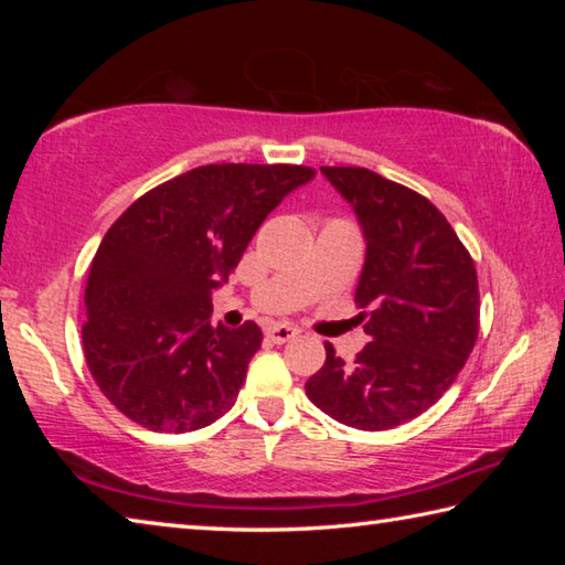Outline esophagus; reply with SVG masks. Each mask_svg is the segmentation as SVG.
<instances>
[{
	"instance_id": "obj_1",
	"label": "esophagus",
	"mask_w": 565,
	"mask_h": 565,
	"mask_svg": "<svg viewBox=\"0 0 565 565\" xmlns=\"http://www.w3.org/2000/svg\"><path fill=\"white\" fill-rule=\"evenodd\" d=\"M299 329L289 327V323H271V327H266V339L274 341V343H286L291 341Z\"/></svg>"
}]
</instances>
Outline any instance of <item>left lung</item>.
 I'll return each instance as SVG.
<instances>
[{
	"label": "left lung",
	"mask_w": 565,
	"mask_h": 565,
	"mask_svg": "<svg viewBox=\"0 0 565 565\" xmlns=\"http://www.w3.org/2000/svg\"><path fill=\"white\" fill-rule=\"evenodd\" d=\"M366 238L356 286L369 343L351 363L327 343L306 381L311 404L339 424L386 431L424 414L454 384L478 337L471 254L446 216L414 189L361 167H321Z\"/></svg>",
	"instance_id": "1"
}]
</instances>
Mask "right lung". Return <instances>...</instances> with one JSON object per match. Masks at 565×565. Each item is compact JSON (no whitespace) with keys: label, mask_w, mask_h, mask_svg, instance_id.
Here are the masks:
<instances>
[{"label":"right lung","mask_w":565,"mask_h":565,"mask_svg":"<svg viewBox=\"0 0 565 565\" xmlns=\"http://www.w3.org/2000/svg\"><path fill=\"white\" fill-rule=\"evenodd\" d=\"M311 167L206 164L139 196L92 259L84 359L114 406L149 431H196L244 386L262 329L212 327V294Z\"/></svg>","instance_id":"add662e5"}]
</instances>
